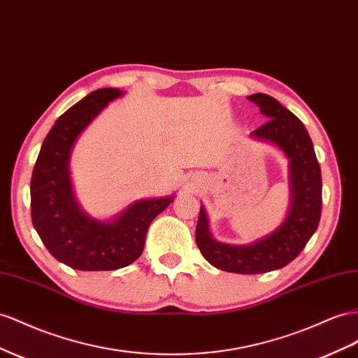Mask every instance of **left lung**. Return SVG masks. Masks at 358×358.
<instances>
[{"instance_id":"1","label":"left lung","mask_w":358,"mask_h":358,"mask_svg":"<svg viewBox=\"0 0 358 358\" xmlns=\"http://www.w3.org/2000/svg\"><path fill=\"white\" fill-rule=\"evenodd\" d=\"M248 101L255 102L268 119L251 135L277 144L291 159V210L285 223L266 238L250 245H229L210 238L201 206L196 243L203 257L218 269L236 274H262L291 264L316 231L322 210V178L313 143L303 122L273 96L255 93L248 96Z\"/></svg>"}]
</instances>
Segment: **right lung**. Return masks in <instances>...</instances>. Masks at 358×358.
<instances>
[{
	"mask_svg": "<svg viewBox=\"0 0 358 358\" xmlns=\"http://www.w3.org/2000/svg\"><path fill=\"white\" fill-rule=\"evenodd\" d=\"M119 89H99L67 110L55 122L34 164L31 220L48 251L62 264L81 271H113L137 260L152 220L175 199L135 201L108 223L92 220L75 201L69 158L75 140Z\"/></svg>",
	"mask_w": 358,
	"mask_h": 358,
	"instance_id": "obj_1",
	"label": "right lung"
}]
</instances>
